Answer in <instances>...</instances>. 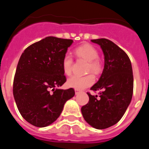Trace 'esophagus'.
Masks as SVG:
<instances>
[{
  "mask_svg": "<svg viewBox=\"0 0 149 149\" xmlns=\"http://www.w3.org/2000/svg\"><path fill=\"white\" fill-rule=\"evenodd\" d=\"M74 91H75V94L77 95V94H78V93H80L81 92V90H80V89H74Z\"/></svg>",
  "mask_w": 149,
  "mask_h": 149,
  "instance_id": "esophagus-1",
  "label": "esophagus"
}]
</instances>
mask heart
Wrapping results in <instances>:
<instances>
[{
  "label": "heart",
  "mask_w": 149,
  "mask_h": 149,
  "mask_svg": "<svg viewBox=\"0 0 149 149\" xmlns=\"http://www.w3.org/2000/svg\"><path fill=\"white\" fill-rule=\"evenodd\" d=\"M74 54L78 58L83 59L88 62L86 65V72H92L98 74L102 72L103 64L98 57V51L94 46L89 44H85L79 46L74 50ZM73 59L69 54L63 56L62 65L63 70L66 75H71L72 73ZM95 82V77L93 74H87L86 75H74L68 80V86L77 89H83L90 86Z\"/></svg>",
  "instance_id": "obj_1"
}]
</instances>
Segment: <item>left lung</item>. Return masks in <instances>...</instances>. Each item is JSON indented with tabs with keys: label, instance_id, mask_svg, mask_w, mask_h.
<instances>
[{
	"label": "left lung",
	"instance_id": "left-lung-1",
	"mask_svg": "<svg viewBox=\"0 0 149 149\" xmlns=\"http://www.w3.org/2000/svg\"><path fill=\"white\" fill-rule=\"evenodd\" d=\"M101 46L104 54V68L98 81L91 87L99 95H89V102L81 107L84 119L97 129L114 125L125 113L132 98L134 76L127 54L112 41L92 39Z\"/></svg>",
	"mask_w": 149,
	"mask_h": 149
}]
</instances>
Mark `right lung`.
<instances>
[{
  "label": "right lung",
  "mask_w": 149,
  "mask_h": 149,
  "mask_svg": "<svg viewBox=\"0 0 149 149\" xmlns=\"http://www.w3.org/2000/svg\"><path fill=\"white\" fill-rule=\"evenodd\" d=\"M72 42L48 36L28 46L19 59L13 95L21 115L36 127H46L56 121L65 102L74 95L73 88L55 89L66 81L62 62Z\"/></svg>",
  "instance_id": "obj_1"
}]
</instances>
